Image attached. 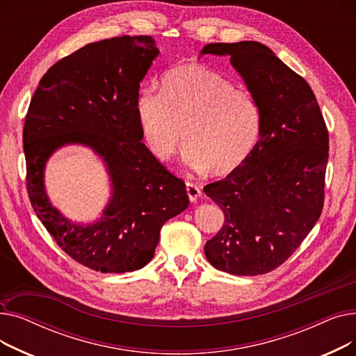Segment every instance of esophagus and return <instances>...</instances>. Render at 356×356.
<instances>
[{
	"label": "esophagus",
	"mask_w": 356,
	"mask_h": 356,
	"mask_svg": "<svg viewBox=\"0 0 356 356\" xmlns=\"http://www.w3.org/2000/svg\"><path fill=\"white\" fill-rule=\"evenodd\" d=\"M186 192H188V196L191 199V202H196L197 197L202 196V191L197 184L192 183V181H188L186 183Z\"/></svg>",
	"instance_id": "34e87169"
}]
</instances>
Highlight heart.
Here are the masks:
<instances>
[{"mask_svg":"<svg viewBox=\"0 0 356 356\" xmlns=\"http://www.w3.org/2000/svg\"><path fill=\"white\" fill-rule=\"evenodd\" d=\"M144 141L156 159H170L183 140L184 163L193 170L231 173L250 156L258 138L259 109L250 92L235 89L200 65L173 67L161 90L144 88L136 98Z\"/></svg>","mask_w":356,"mask_h":356,"instance_id":"1","label":"heart"}]
</instances>
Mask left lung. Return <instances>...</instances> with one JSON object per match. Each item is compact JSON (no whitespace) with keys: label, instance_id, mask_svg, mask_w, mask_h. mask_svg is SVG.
Listing matches in <instances>:
<instances>
[{"label":"left lung","instance_id":"8db88e82","mask_svg":"<svg viewBox=\"0 0 356 356\" xmlns=\"http://www.w3.org/2000/svg\"><path fill=\"white\" fill-rule=\"evenodd\" d=\"M203 54L229 56L259 109V138L250 156L203 188L225 215L204 255L229 274H266L300 247L322 213L327 128L309 83L267 46L212 43Z\"/></svg>","mask_w":356,"mask_h":356}]
</instances>
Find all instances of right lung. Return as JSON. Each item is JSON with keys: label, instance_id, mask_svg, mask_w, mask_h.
I'll use <instances>...</instances> for the list:
<instances>
[{"label": "right lung", "instance_id": "add662e5", "mask_svg": "<svg viewBox=\"0 0 356 356\" xmlns=\"http://www.w3.org/2000/svg\"><path fill=\"white\" fill-rule=\"evenodd\" d=\"M159 49L152 35L89 43L54 63L26 117L23 143L31 207L58 245L101 273H128L154 257L164 223L189 207L184 181L141 143L136 98ZM67 145L90 147L108 173L111 196L93 222L72 221L44 186L48 159Z\"/></svg>", "mask_w": 356, "mask_h": 356}]
</instances>
